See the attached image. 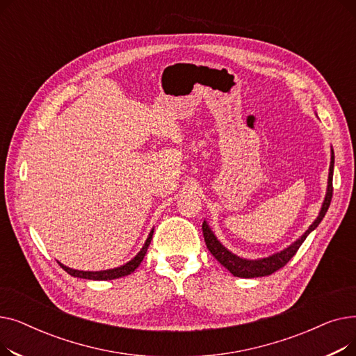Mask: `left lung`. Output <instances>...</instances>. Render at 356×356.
Masks as SVG:
<instances>
[{
    "label": "left lung",
    "mask_w": 356,
    "mask_h": 356,
    "mask_svg": "<svg viewBox=\"0 0 356 356\" xmlns=\"http://www.w3.org/2000/svg\"><path fill=\"white\" fill-rule=\"evenodd\" d=\"M333 165H334V154L332 149V156H330V167H329V177H327V189H326V196L325 200L322 203V208L319 215L314 219V222L309 227V229L298 238L296 239L291 245H289L287 248H284L283 251L275 252L270 257L266 258H258V259H247V258H241L238 255H235L234 252H231L229 250H227L223 247L220 242L218 241V238L215 236V234L212 232V229L209 228L208 222L203 220L202 223V231H203V236H204V242H207V247L211 251V254L219 261V263L225 267L232 275L235 277H241V278H254V277H266L273 274L274 271L283 268L289 261L296 255L297 250L302 247V244L305 242V239L307 238V235L314 231L319 223L322 222V219L325 218L329 204L332 200V193H333V186H332V180H333Z\"/></svg>",
    "instance_id": "1"
}]
</instances>
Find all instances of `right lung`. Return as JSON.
Here are the masks:
<instances>
[{
	"mask_svg": "<svg viewBox=\"0 0 356 356\" xmlns=\"http://www.w3.org/2000/svg\"><path fill=\"white\" fill-rule=\"evenodd\" d=\"M153 232L154 229H152V232L148 234V238L145 239V244L143 245V248L140 250V252L131 259L128 261L127 264L121 266V267H117V268H111V270H102V271H79V270H73V268H69L66 266H63L62 263H59V266L70 275L73 277H78V278H86V280H114V278H121V277H125L131 273H134L137 270V267L141 264V261L148 250V245L149 242H152V238H153Z\"/></svg>",
	"mask_w": 356,
	"mask_h": 356,
	"instance_id": "obj_1",
	"label": "right lung"
}]
</instances>
